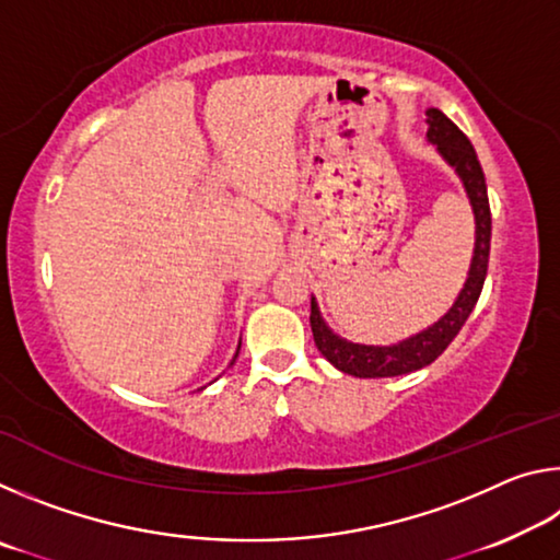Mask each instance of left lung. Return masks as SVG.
Masks as SVG:
<instances>
[{
	"instance_id": "1",
	"label": "left lung",
	"mask_w": 560,
	"mask_h": 560,
	"mask_svg": "<svg viewBox=\"0 0 560 560\" xmlns=\"http://www.w3.org/2000/svg\"><path fill=\"white\" fill-rule=\"evenodd\" d=\"M428 140L438 148L444 163L454 167V173L459 175L474 212V224L477 226H474V252L467 281H464L459 296L454 299L447 314L420 330V334L390 346H365L340 338L320 316L316 296H311V330H314L316 348L340 373L355 377H395L430 365L459 334L464 320L477 306L481 287H485L491 246V210L479 158L474 153L469 138L438 108L428 110Z\"/></svg>"
}]
</instances>
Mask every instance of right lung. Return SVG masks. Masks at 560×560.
<instances>
[{
    "label": "right lung",
    "instance_id": "1",
    "mask_svg": "<svg viewBox=\"0 0 560 560\" xmlns=\"http://www.w3.org/2000/svg\"><path fill=\"white\" fill-rule=\"evenodd\" d=\"M240 346H242V340H240ZM236 355H240V348H236V353H234V360H236ZM234 360H232V363H230V365H234Z\"/></svg>",
    "mask_w": 560,
    "mask_h": 560
}]
</instances>
